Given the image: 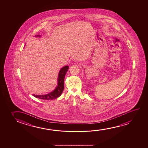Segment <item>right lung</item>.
Wrapping results in <instances>:
<instances>
[{
    "instance_id": "1",
    "label": "right lung",
    "mask_w": 148,
    "mask_h": 148,
    "mask_svg": "<svg viewBox=\"0 0 148 148\" xmlns=\"http://www.w3.org/2000/svg\"><path fill=\"white\" fill-rule=\"evenodd\" d=\"M40 37V35H37L35 37ZM69 69V67L68 66H66L65 67L61 68L60 71L59 72L58 75V83L56 88L54 90L48 94L45 95H33V96L36 98L39 99H45V100H49V99H56L59 97L61 94L63 92L64 88V78L65 75L67 73L68 70Z\"/></svg>"
}]
</instances>
